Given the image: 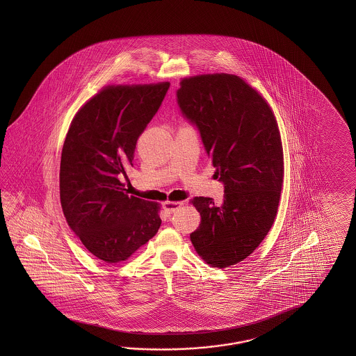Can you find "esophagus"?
<instances>
[{
	"label": "esophagus",
	"instance_id": "obj_1",
	"mask_svg": "<svg viewBox=\"0 0 356 356\" xmlns=\"http://www.w3.org/2000/svg\"><path fill=\"white\" fill-rule=\"evenodd\" d=\"M181 206H183V201H165L163 207L167 213H173L177 210H179Z\"/></svg>",
	"mask_w": 356,
	"mask_h": 356
}]
</instances>
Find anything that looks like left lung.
<instances>
[{"label": "left lung", "instance_id": "left-lung-1", "mask_svg": "<svg viewBox=\"0 0 356 356\" xmlns=\"http://www.w3.org/2000/svg\"><path fill=\"white\" fill-rule=\"evenodd\" d=\"M179 85L178 104L225 188L219 204L191 200L201 222L189 236L207 265L225 268L252 254L273 227L284 179L280 129L268 102L241 76L204 74Z\"/></svg>", "mask_w": 356, "mask_h": 356}]
</instances>
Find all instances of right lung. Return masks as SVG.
<instances>
[{
    "label": "right lung",
    "instance_id": "obj_1",
    "mask_svg": "<svg viewBox=\"0 0 356 356\" xmlns=\"http://www.w3.org/2000/svg\"><path fill=\"white\" fill-rule=\"evenodd\" d=\"M169 85H108L70 124L60 155L62 210L86 250L106 264L129 259L159 230L160 204L129 196L121 177Z\"/></svg>",
    "mask_w": 356,
    "mask_h": 356
}]
</instances>
